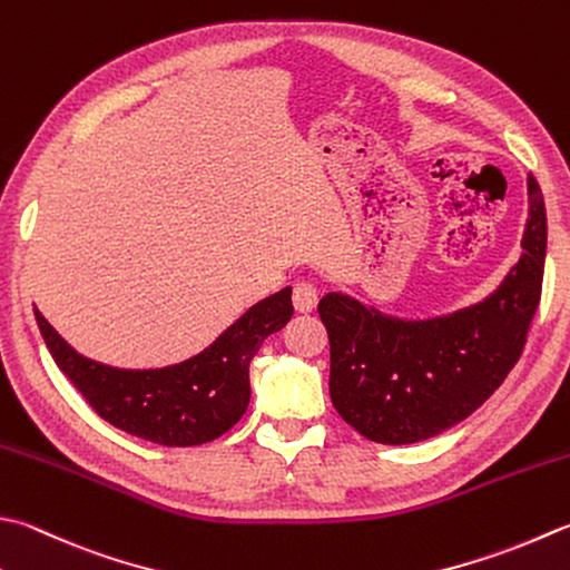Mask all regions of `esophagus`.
<instances>
[{"label":"esophagus","instance_id":"1","mask_svg":"<svg viewBox=\"0 0 570 570\" xmlns=\"http://www.w3.org/2000/svg\"><path fill=\"white\" fill-rule=\"evenodd\" d=\"M318 304V292L314 284H306L301 282L294 286V306L301 314H308V311H314Z\"/></svg>","mask_w":570,"mask_h":570}]
</instances>
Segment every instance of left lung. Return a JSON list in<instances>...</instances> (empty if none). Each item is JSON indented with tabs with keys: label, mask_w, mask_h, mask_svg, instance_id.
<instances>
[{
	"label": "left lung",
	"mask_w": 570,
	"mask_h": 570,
	"mask_svg": "<svg viewBox=\"0 0 570 570\" xmlns=\"http://www.w3.org/2000/svg\"><path fill=\"white\" fill-rule=\"evenodd\" d=\"M519 262L487 298L452 314L397 318L328 292L318 314L331 341V400L365 440L415 444L482 407L504 383L539 308L546 207L529 175Z\"/></svg>",
	"instance_id": "8db88e82"
}]
</instances>
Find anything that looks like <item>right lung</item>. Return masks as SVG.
Listing matches in <instances>:
<instances>
[{
  "label": "right lung",
  "instance_id": "1",
  "mask_svg": "<svg viewBox=\"0 0 570 570\" xmlns=\"http://www.w3.org/2000/svg\"><path fill=\"white\" fill-rule=\"evenodd\" d=\"M59 371L110 425L165 448H195L237 425L249 405V363L294 316L292 286L244 311L205 351L165 367H116L73 351L37 308Z\"/></svg>",
  "mask_w": 570,
  "mask_h": 570
}]
</instances>
